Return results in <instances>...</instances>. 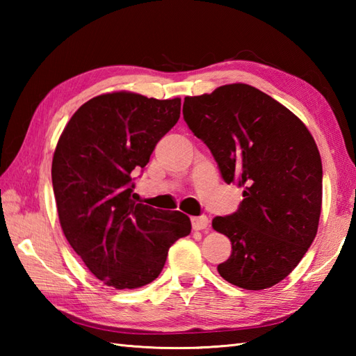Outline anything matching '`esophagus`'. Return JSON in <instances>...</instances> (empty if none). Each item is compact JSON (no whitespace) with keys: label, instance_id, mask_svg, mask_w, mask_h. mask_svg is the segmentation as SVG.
<instances>
[{"label":"esophagus","instance_id":"1","mask_svg":"<svg viewBox=\"0 0 356 356\" xmlns=\"http://www.w3.org/2000/svg\"><path fill=\"white\" fill-rule=\"evenodd\" d=\"M191 223H193V229L195 231H202V229H207L209 220L207 216H199V217H193L191 218Z\"/></svg>","mask_w":356,"mask_h":356}]
</instances>
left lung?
Returning a JSON list of instances; mask_svg holds the SVG:
<instances>
[{"instance_id":"8db88e82","label":"left lung","mask_w":356,"mask_h":356,"mask_svg":"<svg viewBox=\"0 0 356 356\" xmlns=\"http://www.w3.org/2000/svg\"><path fill=\"white\" fill-rule=\"evenodd\" d=\"M184 119L213 153L225 182L245 188L236 213L213 220L232 245L218 274L248 291L280 283L318 229L323 166L312 134L282 104L246 84L185 97Z\"/></svg>"}]
</instances>
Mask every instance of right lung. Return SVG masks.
Here are the masks:
<instances>
[{
	"label": "right lung",
	"mask_w": 356,
	"mask_h": 356,
	"mask_svg": "<svg viewBox=\"0 0 356 356\" xmlns=\"http://www.w3.org/2000/svg\"><path fill=\"white\" fill-rule=\"evenodd\" d=\"M180 99L136 93L96 96L74 113L53 154L51 184L65 238L90 272L115 289L161 274L190 217L131 199L134 174L176 125Z\"/></svg>",
	"instance_id": "obj_1"
}]
</instances>
